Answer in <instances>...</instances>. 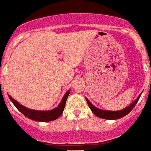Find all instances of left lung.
I'll list each match as a JSON object with an SVG mask.
<instances>
[{
    "mask_svg": "<svg viewBox=\"0 0 151 151\" xmlns=\"http://www.w3.org/2000/svg\"><path fill=\"white\" fill-rule=\"evenodd\" d=\"M140 95H139V97L137 98V100L133 102L130 106H128L126 108L123 109L120 111H102V110H100V109H97V107H95L93 105L91 104L90 103V101L86 98V101H87V104H88V106L91 108V111L95 115L100 118L103 119H107V120H117L119 118H121L123 116H126L127 114H128L130 111H132L133 108L135 107V105L137 104V103L138 102V100L140 99Z\"/></svg>",
    "mask_w": 151,
    "mask_h": 151,
    "instance_id": "obj_1",
    "label": "left lung"
}]
</instances>
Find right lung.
I'll list each match as a JSON object with an SVG mask.
<instances>
[{
	"label": "right lung",
	"mask_w": 151,
	"mask_h": 151,
	"mask_svg": "<svg viewBox=\"0 0 151 151\" xmlns=\"http://www.w3.org/2000/svg\"><path fill=\"white\" fill-rule=\"evenodd\" d=\"M69 93L70 91H68L65 93L64 97H63L61 102H60V104L58 105V107H56L54 110L48 111H39L30 110V109L26 108L25 107L20 104L18 102H17L14 99H13L11 96H9V98L11 99V102L14 104L15 107H17V110L21 113H22L23 114L27 116V118L30 119V120H34L35 121L47 122V121H54L62 114V113L64 111V107H65L66 101H67V99H68V96H69Z\"/></svg>",
	"instance_id": "obj_1"
}]
</instances>
